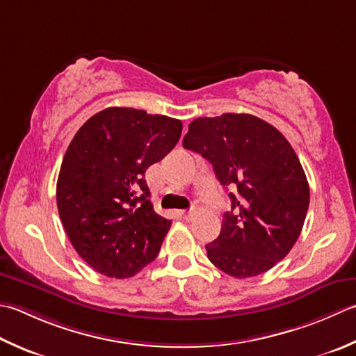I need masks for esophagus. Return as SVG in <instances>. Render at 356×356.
<instances>
[{
    "label": "esophagus",
    "instance_id": "obj_1",
    "mask_svg": "<svg viewBox=\"0 0 356 356\" xmlns=\"http://www.w3.org/2000/svg\"><path fill=\"white\" fill-rule=\"evenodd\" d=\"M179 214H180V218H182L184 220H191V219H193V216H194V213H193V211H186V210L180 211Z\"/></svg>",
    "mask_w": 356,
    "mask_h": 356
}]
</instances>
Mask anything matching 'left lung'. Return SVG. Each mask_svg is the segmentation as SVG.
I'll return each mask as SVG.
<instances>
[{
  "label": "left lung",
  "instance_id": "obj_1",
  "mask_svg": "<svg viewBox=\"0 0 356 356\" xmlns=\"http://www.w3.org/2000/svg\"><path fill=\"white\" fill-rule=\"evenodd\" d=\"M182 145L234 190L220 234L205 245L208 259L238 280L273 268L301 234L310 202L307 177L287 138L262 118L222 114L194 118Z\"/></svg>",
  "mask_w": 356,
  "mask_h": 356
}]
</instances>
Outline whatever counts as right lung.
<instances>
[{"instance_id": "obj_1", "label": "right lung", "mask_w": 356, "mask_h": 356, "mask_svg": "<svg viewBox=\"0 0 356 356\" xmlns=\"http://www.w3.org/2000/svg\"><path fill=\"white\" fill-rule=\"evenodd\" d=\"M182 122L134 108H106L69 143L57 207L75 252L99 273L124 280L156 259L171 220L149 200L145 172L179 142Z\"/></svg>"}]
</instances>
